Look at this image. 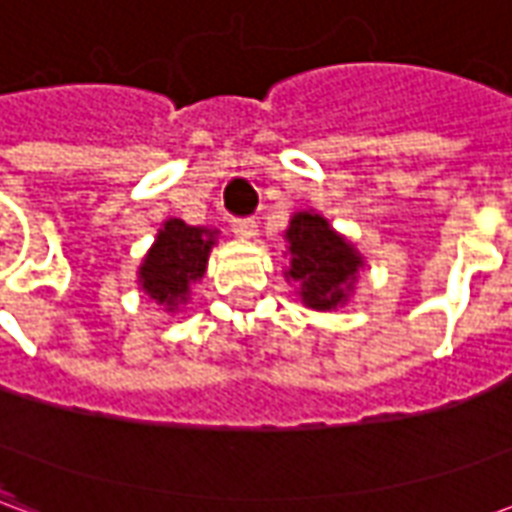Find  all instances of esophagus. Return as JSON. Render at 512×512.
<instances>
[{
    "instance_id": "1",
    "label": "esophagus",
    "mask_w": 512,
    "mask_h": 512,
    "mask_svg": "<svg viewBox=\"0 0 512 512\" xmlns=\"http://www.w3.org/2000/svg\"><path fill=\"white\" fill-rule=\"evenodd\" d=\"M233 233L238 238H255L257 235V222L252 216H244V219H233Z\"/></svg>"
}]
</instances>
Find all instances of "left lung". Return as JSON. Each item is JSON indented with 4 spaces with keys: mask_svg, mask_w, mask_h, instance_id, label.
Segmentation results:
<instances>
[{
    "mask_svg": "<svg viewBox=\"0 0 512 512\" xmlns=\"http://www.w3.org/2000/svg\"><path fill=\"white\" fill-rule=\"evenodd\" d=\"M290 271L288 277L301 282V299L312 310H332L343 304L351 279L362 266L354 246L345 244L329 222L318 213H296L288 227Z\"/></svg>",
    "mask_w": 512,
    "mask_h": 512,
    "instance_id": "1",
    "label": "left lung"
}]
</instances>
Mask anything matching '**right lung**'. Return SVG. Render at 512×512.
Returning <instances> with one entry per match:
<instances>
[{
  "label": "right lung",
  "mask_w": 512,
  "mask_h": 512,
  "mask_svg": "<svg viewBox=\"0 0 512 512\" xmlns=\"http://www.w3.org/2000/svg\"><path fill=\"white\" fill-rule=\"evenodd\" d=\"M211 230L189 227L180 219H169L158 233L156 244L147 252L139 268V282L150 299L167 304L172 312L189 296V285L200 279L208 266V252L213 246Z\"/></svg>",
  "instance_id": "obj_1"
}]
</instances>
